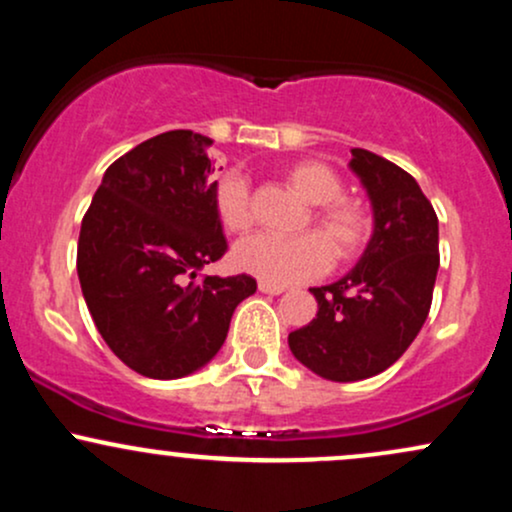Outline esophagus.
I'll use <instances>...</instances> for the list:
<instances>
[{"label": "esophagus", "mask_w": 512, "mask_h": 512, "mask_svg": "<svg viewBox=\"0 0 512 512\" xmlns=\"http://www.w3.org/2000/svg\"><path fill=\"white\" fill-rule=\"evenodd\" d=\"M257 289H260L262 293H269V296H279V293L286 291V286L269 284V281H260V284H257Z\"/></svg>", "instance_id": "34e87169"}]
</instances>
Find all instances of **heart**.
Here are the masks:
<instances>
[{
    "mask_svg": "<svg viewBox=\"0 0 512 512\" xmlns=\"http://www.w3.org/2000/svg\"><path fill=\"white\" fill-rule=\"evenodd\" d=\"M289 187L303 202L313 204L317 233L298 238L255 236L243 240L233 250V262L240 272H248L269 284H296L320 274L330 262H349L363 252L373 236V211L363 199L342 195V175L325 161H298L284 170ZM214 207L221 226L231 233H245L255 221L250 187L240 175H223L214 187Z\"/></svg>",
    "mask_w": 512,
    "mask_h": 512,
    "instance_id": "heart-1",
    "label": "heart"
}]
</instances>
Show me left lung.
Segmentation results:
<instances>
[{
	"label": "left lung",
	"mask_w": 512,
	"mask_h": 512,
	"mask_svg": "<svg viewBox=\"0 0 512 512\" xmlns=\"http://www.w3.org/2000/svg\"><path fill=\"white\" fill-rule=\"evenodd\" d=\"M349 168L366 187L375 228L349 274L310 293L317 315L289 334L315 375L354 383L383 373L424 327L438 274V216L407 170L366 149Z\"/></svg>",
	"instance_id": "obj_1"
}]
</instances>
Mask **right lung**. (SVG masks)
I'll list each match as a JSON object with an SVG mask.
<instances>
[{
	"mask_svg": "<svg viewBox=\"0 0 512 512\" xmlns=\"http://www.w3.org/2000/svg\"><path fill=\"white\" fill-rule=\"evenodd\" d=\"M211 144L173 129L134 146L105 170L81 221L76 272L88 313L113 354L146 378L207 366L233 310L257 291L248 274L195 284L228 250L209 182Z\"/></svg>",
	"mask_w": 512,
	"mask_h": 512,
	"instance_id": "right-lung-1",
	"label": "right lung"
}]
</instances>
